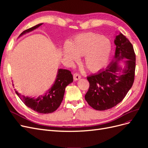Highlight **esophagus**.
Listing matches in <instances>:
<instances>
[{"instance_id":"34e87169","label":"esophagus","mask_w":148,"mask_h":148,"mask_svg":"<svg viewBox=\"0 0 148 148\" xmlns=\"http://www.w3.org/2000/svg\"><path fill=\"white\" fill-rule=\"evenodd\" d=\"M80 78H81V76H80L78 73H76L73 74V79L75 81H77V80L79 79Z\"/></svg>"}]
</instances>
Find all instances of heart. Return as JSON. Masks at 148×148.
<instances>
[{
  "mask_svg": "<svg viewBox=\"0 0 148 148\" xmlns=\"http://www.w3.org/2000/svg\"><path fill=\"white\" fill-rule=\"evenodd\" d=\"M64 57L71 62L84 56V64L91 72H97L108 64L112 52V44L109 39L99 34L85 33L75 36L64 46Z\"/></svg>",
  "mask_w": 148,
  "mask_h": 148,
  "instance_id": "heart-1",
  "label": "heart"
}]
</instances>
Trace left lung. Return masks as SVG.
Instances as JSON below:
<instances>
[{
	"label": "left lung",
	"instance_id": "8db88e82",
	"mask_svg": "<svg viewBox=\"0 0 148 148\" xmlns=\"http://www.w3.org/2000/svg\"><path fill=\"white\" fill-rule=\"evenodd\" d=\"M114 43V60L106 69L87 77L89 88L85 100L97 110H107L117 105L127 95L135 79L136 56L132 43L122 33L116 36ZM120 61L125 63L123 69L119 65Z\"/></svg>",
	"mask_w": 148,
	"mask_h": 148
}]
</instances>
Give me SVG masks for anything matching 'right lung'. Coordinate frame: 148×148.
<instances>
[{
  "label": "right lung",
  "mask_w": 148,
  "mask_h": 148,
  "mask_svg": "<svg viewBox=\"0 0 148 148\" xmlns=\"http://www.w3.org/2000/svg\"><path fill=\"white\" fill-rule=\"evenodd\" d=\"M42 24H38L32 28L25 30L20 34V36L36 29L42 25ZM73 80V75L70 70L60 69L58 70L54 83L44 94V96H39L34 99V97L21 96L16 91H15V92L24 104L29 108L38 113L49 114L56 110L60 106L63 100L65 88L67 85L72 83Z\"/></svg>",
  "instance_id": "right-lung-1"
}]
</instances>
